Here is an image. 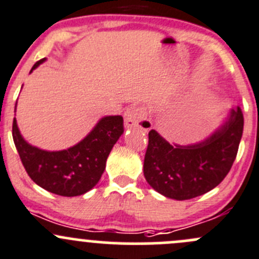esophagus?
<instances>
[{"label":"esophagus","instance_id":"34e87169","mask_svg":"<svg viewBox=\"0 0 259 259\" xmlns=\"http://www.w3.org/2000/svg\"><path fill=\"white\" fill-rule=\"evenodd\" d=\"M125 126L126 127H139V129L148 132L151 129V121L148 119V111L145 108H137L129 111L125 115Z\"/></svg>","mask_w":259,"mask_h":259}]
</instances>
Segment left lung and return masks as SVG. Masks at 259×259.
Returning <instances> with one entry per match:
<instances>
[{
  "label": "left lung",
  "instance_id": "1",
  "mask_svg": "<svg viewBox=\"0 0 259 259\" xmlns=\"http://www.w3.org/2000/svg\"><path fill=\"white\" fill-rule=\"evenodd\" d=\"M244 117L239 106L232 109L222 127L204 142L170 145L158 132H149L144 177L164 197L187 200L221 184L236 160Z\"/></svg>",
  "mask_w": 259,
  "mask_h": 259
}]
</instances>
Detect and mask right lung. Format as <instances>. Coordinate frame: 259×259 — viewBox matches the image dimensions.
I'll list each match as a JSON object with an SVG mask.
<instances>
[{"label": "right lung", "mask_w": 259, "mask_h": 259, "mask_svg": "<svg viewBox=\"0 0 259 259\" xmlns=\"http://www.w3.org/2000/svg\"><path fill=\"white\" fill-rule=\"evenodd\" d=\"M44 61L45 59L36 62L31 71ZM122 133V116H105L79 144L66 150L46 151L25 142L16 119L12 124L14 143L28 177L48 192L62 197L85 194L98 184L106 159Z\"/></svg>", "instance_id": "obj_1"}]
</instances>
